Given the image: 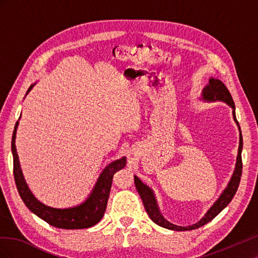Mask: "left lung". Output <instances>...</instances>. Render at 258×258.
<instances>
[{"label":"left lung","instance_id":"obj_1","mask_svg":"<svg viewBox=\"0 0 258 258\" xmlns=\"http://www.w3.org/2000/svg\"><path fill=\"white\" fill-rule=\"evenodd\" d=\"M200 99L206 101V102H216V101H222V102H225L226 104H228L232 108L233 120L236 121L237 126L239 128V131H240L239 148H238L236 167H235V171H233L230 181L227 184V187H226L224 191L221 194V196L218 197V199L214 202L213 206L208 210V212L205 214V216L202 217L198 223L192 224L190 226H177V225H174L172 223L168 222L160 213L158 205H157V200H156L153 189L150 188L147 185H145L137 175H135V184L137 187V190L143 201V205H144V208L146 210L148 216L151 217V220L155 224H157L158 226H161V227L170 229V230L185 231V230L197 229V228L201 227V226H204L207 223H209L210 221H212L213 218L221 212V211H223L226 207L228 206V204L231 201L233 196H235V194H236L238 187H239V184H240V178H241V174H242L241 153H242V147H243V140H242L239 122L236 118V111H235L236 107H235V103H233V100H232L230 92L227 89V87H226V86L220 80L211 77V79L209 80L208 85L204 89H202Z\"/></svg>","mask_w":258,"mask_h":258}]
</instances>
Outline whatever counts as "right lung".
I'll return each instance as SVG.
<instances>
[{
	"instance_id": "1",
	"label": "right lung",
	"mask_w": 258,
	"mask_h": 258,
	"mask_svg": "<svg viewBox=\"0 0 258 258\" xmlns=\"http://www.w3.org/2000/svg\"><path fill=\"white\" fill-rule=\"evenodd\" d=\"M34 85L35 84L30 86L26 96L30 92V90L33 88ZM18 124L19 121L16 122V126H15L12 138L14 177L15 182H16L18 192L27 208L36 216L42 218L43 221L57 228L84 229L92 227V226L98 224L101 221V218L103 217L105 212L107 199L108 196H110L112 187L113 176L117 171L121 170L126 166V157H121L120 159H117L111 163H108V165L103 169L102 172H101L97 183L95 184V187H93L92 191L89 195V197L84 202H82L81 205L66 209L51 208L42 204L41 201H38L34 197V195L31 192L29 188L25 177H23L16 145H15Z\"/></svg>"
}]
</instances>
